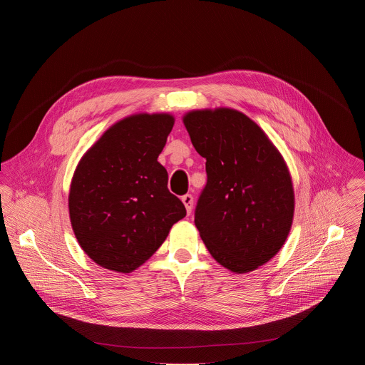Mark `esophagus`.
<instances>
[{
	"label": "esophagus",
	"mask_w": 365,
	"mask_h": 365,
	"mask_svg": "<svg viewBox=\"0 0 365 365\" xmlns=\"http://www.w3.org/2000/svg\"><path fill=\"white\" fill-rule=\"evenodd\" d=\"M182 202H183V205H185V207H186V212L190 215V212H192V207H193V196L192 195H183L182 196Z\"/></svg>",
	"instance_id": "1"
}]
</instances>
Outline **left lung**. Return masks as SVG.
I'll list each match as a JSON object with an SVG mask.
<instances>
[{"label":"left lung","instance_id":"1","mask_svg":"<svg viewBox=\"0 0 365 365\" xmlns=\"http://www.w3.org/2000/svg\"><path fill=\"white\" fill-rule=\"evenodd\" d=\"M195 150L206 159L207 182L195 225L207 251L232 273H248L286 242L294 214L290 172L267 134L232 108L183 115Z\"/></svg>","mask_w":365,"mask_h":365}]
</instances>
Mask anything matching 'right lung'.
I'll return each mask as SVG.
<instances>
[{
	"label": "right lung",
	"mask_w": 365,
	"mask_h": 365,
	"mask_svg": "<svg viewBox=\"0 0 365 365\" xmlns=\"http://www.w3.org/2000/svg\"><path fill=\"white\" fill-rule=\"evenodd\" d=\"M175 117L134 114L111 125L82 155L69 190V217L81 248L101 267L131 273L185 218L158 162Z\"/></svg>",
	"instance_id": "1"
}]
</instances>
